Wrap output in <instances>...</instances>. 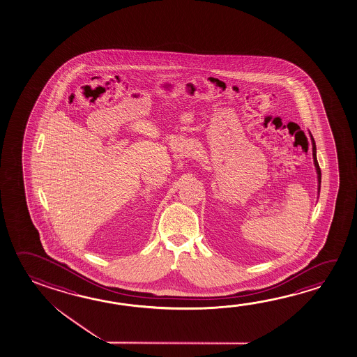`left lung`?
Masks as SVG:
<instances>
[{
  "mask_svg": "<svg viewBox=\"0 0 357 357\" xmlns=\"http://www.w3.org/2000/svg\"><path fill=\"white\" fill-rule=\"evenodd\" d=\"M311 142H312V158H314V167H316V171H317V181H319V192H320L321 169L320 166H319V162H317V158H316V144H314V137H312V136H311Z\"/></svg>",
  "mask_w": 357,
  "mask_h": 357,
  "instance_id": "left-lung-1",
  "label": "left lung"
}]
</instances>
